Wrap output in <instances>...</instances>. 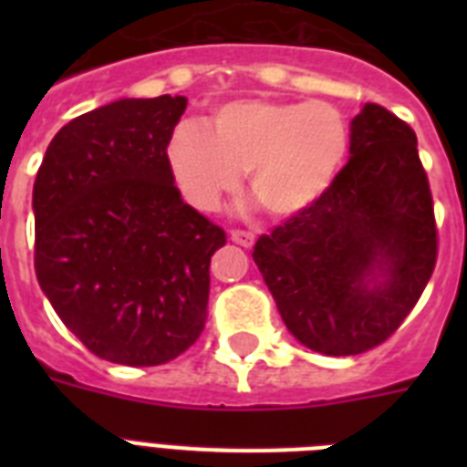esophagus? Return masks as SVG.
<instances>
[{
	"label": "esophagus",
	"mask_w": 467,
	"mask_h": 467,
	"mask_svg": "<svg viewBox=\"0 0 467 467\" xmlns=\"http://www.w3.org/2000/svg\"><path fill=\"white\" fill-rule=\"evenodd\" d=\"M230 240L234 244H242V247H252L256 240L254 233H249V230H230Z\"/></svg>",
	"instance_id": "obj_1"
}]
</instances>
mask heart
<instances>
[{"label": "heart", "mask_w": 467, "mask_h": 467, "mask_svg": "<svg viewBox=\"0 0 467 467\" xmlns=\"http://www.w3.org/2000/svg\"><path fill=\"white\" fill-rule=\"evenodd\" d=\"M348 150V128L327 101L252 97L218 106L211 128L182 120L167 140V167L183 201L218 211L244 171L264 211L291 218L317 201Z\"/></svg>", "instance_id": "obj_1"}]
</instances>
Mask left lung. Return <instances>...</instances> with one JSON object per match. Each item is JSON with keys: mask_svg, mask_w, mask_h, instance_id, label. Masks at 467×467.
<instances>
[{"mask_svg": "<svg viewBox=\"0 0 467 467\" xmlns=\"http://www.w3.org/2000/svg\"><path fill=\"white\" fill-rule=\"evenodd\" d=\"M351 157L322 196L254 244L293 337L325 356L380 347L417 306L439 254L434 201L405 120L366 104Z\"/></svg>", "mask_w": 467, "mask_h": 467, "instance_id": "obj_1", "label": "left lung"}]
</instances>
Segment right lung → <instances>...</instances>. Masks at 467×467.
<instances>
[{
	"label": "right lung",
	"instance_id": "1",
	"mask_svg": "<svg viewBox=\"0 0 467 467\" xmlns=\"http://www.w3.org/2000/svg\"><path fill=\"white\" fill-rule=\"evenodd\" d=\"M183 97L120 99L77 116L47 145L33 183L36 276L91 354L160 366L208 319L211 256L225 230L183 203L167 140Z\"/></svg>",
	"mask_w": 467,
	"mask_h": 467
}]
</instances>
